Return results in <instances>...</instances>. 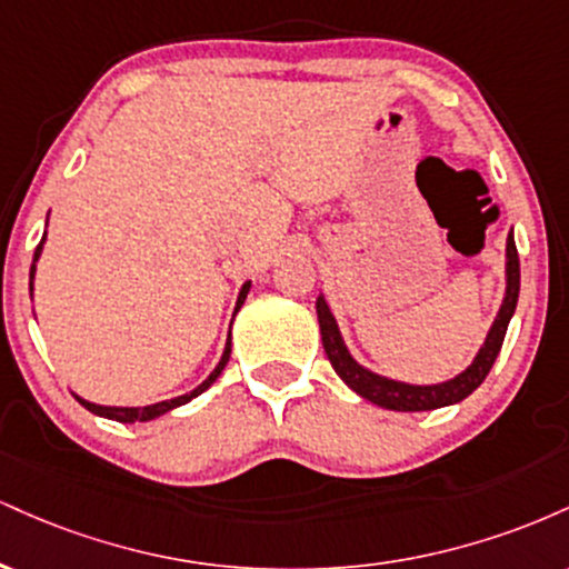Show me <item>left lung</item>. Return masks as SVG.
<instances>
[{
  "mask_svg": "<svg viewBox=\"0 0 569 569\" xmlns=\"http://www.w3.org/2000/svg\"><path fill=\"white\" fill-rule=\"evenodd\" d=\"M506 297H502L500 312L495 318L492 329L485 339V348L479 350V356L473 358V363L468 367L462 375H457L455 380L441 382V385H407V382H396L388 380V377L375 375V371L363 369L361 363L352 361V356L345 348L342 337H339L337 321L331 316L329 305H326L323 297L316 299V310H318V323H321V339H323V350L329 356L331 367L342 382L348 385L350 390H356L358 396L367 398V401L377 403L382 409H393V411H428V409H439V407H449V403L462 401L479 388L481 382L487 380L489 369H492L495 358L502 348V339H506L508 323H511V316L516 310V302H519V253H516V243H513V232L508 234V246H506Z\"/></svg>",
  "mask_w": 569,
  "mask_h": 569,
  "instance_id": "8db88e82",
  "label": "left lung"
}]
</instances>
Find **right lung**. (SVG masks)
I'll list each match as a JSON object with an SVG mask.
<instances>
[{
    "label": "right lung",
    "mask_w": 569,
    "mask_h": 569,
    "mask_svg": "<svg viewBox=\"0 0 569 569\" xmlns=\"http://www.w3.org/2000/svg\"><path fill=\"white\" fill-rule=\"evenodd\" d=\"M42 243H44V234H42V240H39V246H37V251H34V262H37V259H39V253H42ZM29 278L34 280V264H31V272H29ZM248 289H251V283H246L243 289H240V297H238V305H234V312H238V310H240V305L246 302V293H248ZM230 350H232V342H230V339H227L224 356H221L219 367L211 371V377H208V380L202 382V385H198V388H194L192 393H187V396H179V398H171V401L149 403V407H98V403H90V401H84V398H80V396H77V401H80L82 407L88 409V411H93V415H98V417H107V420H117V422H147V420H154V417L166 415V411H171V409H176V407H181V403L192 401V398H194V396H200L202 390H208V388H211V385L217 382V377L221 375V371H224L227 361H230Z\"/></svg>",
    "instance_id": "1"
}]
</instances>
